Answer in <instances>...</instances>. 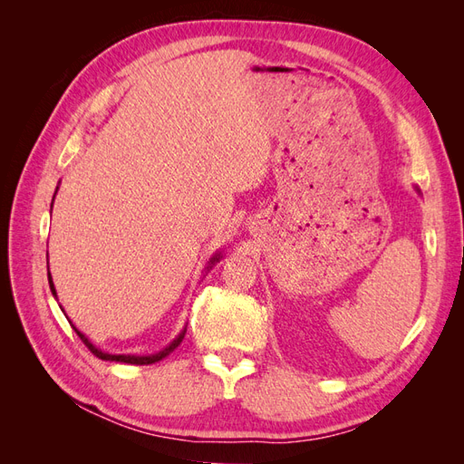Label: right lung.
Instances as JSON below:
<instances>
[{"label": "right lung", "mask_w": 464, "mask_h": 464, "mask_svg": "<svg viewBox=\"0 0 464 464\" xmlns=\"http://www.w3.org/2000/svg\"><path fill=\"white\" fill-rule=\"evenodd\" d=\"M55 193H58V189H55ZM55 193H53V198H55ZM53 203V201H52ZM220 259V254H217V256H213V259H210L208 263L210 265H215L217 261ZM207 269H208V266H207ZM48 283H50V290H52V294H53V296H55V288H53V280H52V275H50V271H48ZM69 323H72V321H69ZM72 327L75 329V333L81 336V341L82 343H85V346L91 350V353L96 356V358H101V360H108V362H123V363H133V366H147V363H154V362H159V360H162V358H166L168 354H170V353H174V350L179 346V343L181 341H184V334H186V329L184 331H181L178 336H176V339L170 343V344H168L166 348H162L160 350V353H157V354H149V356H135V354H108V353H102V350L101 348H96L89 339H87V336L85 334H82L75 325H73V323H72Z\"/></svg>", "instance_id": "1"}]
</instances>
